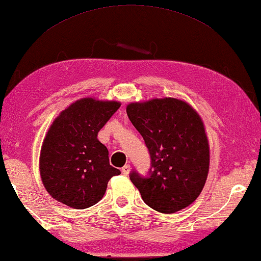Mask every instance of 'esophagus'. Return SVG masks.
I'll return each mask as SVG.
<instances>
[{
  "instance_id": "34e87169",
  "label": "esophagus",
  "mask_w": 261,
  "mask_h": 261,
  "mask_svg": "<svg viewBox=\"0 0 261 261\" xmlns=\"http://www.w3.org/2000/svg\"><path fill=\"white\" fill-rule=\"evenodd\" d=\"M121 172H122L123 175H127L128 173L130 172V165H128V164H127V165L123 166V167L121 168Z\"/></svg>"
}]
</instances>
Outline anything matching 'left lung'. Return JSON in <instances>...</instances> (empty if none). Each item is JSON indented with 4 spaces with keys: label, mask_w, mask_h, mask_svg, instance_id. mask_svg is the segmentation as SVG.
I'll list each match as a JSON object with an SVG mask.
<instances>
[{
    "label": "left lung",
    "mask_w": 261,
    "mask_h": 261,
    "mask_svg": "<svg viewBox=\"0 0 261 261\" xmlns=\"http://www.w3.org/2000/svg\"><path fill=\"white\" fill-rule=\"evenodd\" d=\"M126 111L151 159L147 175L136 170L129 174L144 203L167 214L187 207L199 196L208 173L202 119L190 105L171 97L130 103Z\"/></svg>",
    "instance_id": "1"
}]
</instances>
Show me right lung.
<instances>
[{"mask_svg":"<svg viewBox=\"0 0 261 261\" xmlns=\"http://www.w3.org/2000/svg\"><path fill=\"white\" fill-rule=\"evenodd\" d=\"M119 108L118 102L82 98L54 121L41 149L40 173L45 189L58 202L77 210L93 206L102 199L109 180L120 174L97 140Z\"/></svg>","mask_w":261,"mask_h":261,"instance_id":"add662e5","label":"right lung"}]
</instances>
